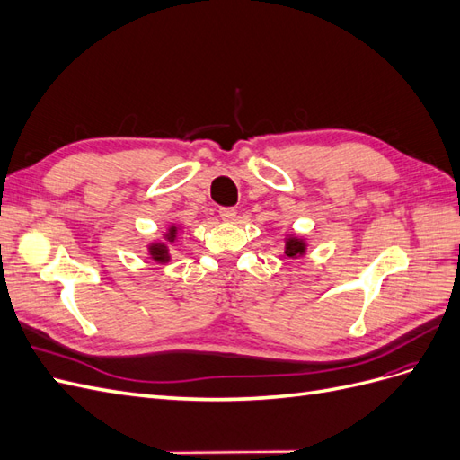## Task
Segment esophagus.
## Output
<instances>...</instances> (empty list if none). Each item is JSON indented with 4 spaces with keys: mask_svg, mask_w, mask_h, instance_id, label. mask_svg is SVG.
I'll return each instance as SVG.
<instances>
[{
    "mask_svg": "<svg viewBox=\"0 0 460 460\" xmlns=\"http://www.w3.org/2000/svg\"><path fill=\"white\" fill-rule=\"evenodd\" d=\"M235 208L234 207H225V208H220V218L225 220V222H234L235 220Z\"/></svg>",
    "mask_w": 460,
    "mask_h": 460,
    "instance_id": "obj_1",
    "label": "esophagus"
}]
</instances>
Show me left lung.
Masks as SVG:
<instances>
[{
	"instance_id": "8db88e82",
	"label": "left lung",
	"mask_w": 460,
	"mask_h": 460,
	"mask_svg": "<svg viewBox=\"0 0 460 460\" xmlns=\"http://www.w3.org/2000/svg\"><path fill=\"white\" fill-rule=\"evenodd\" d=\"M307 249H309V243L305 235H301L297 232H289L284 235V255L282 257L299 259L307 253Z\"/></svg>"
}]
</instances>
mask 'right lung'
Segmentation results:
<instances>
[{
    "mask_svg": "<svg viewBox=\"0 0 460 460\" xmlns=\"http://www.w3.org/2000/svg\"><path fill=\"white\" fill-rule=\"evenodd\" d=\"M182 230V225H169L161 234L159 240H153L147 243V255L151 261L157 264H169L171 262V245L178 242V232Z\"/></svg>",
    "mask_w": 460,
    "mask_h": 460,
    "instance_id": "right-lung-1",
    "label": "right lung"
}]
</instances>
